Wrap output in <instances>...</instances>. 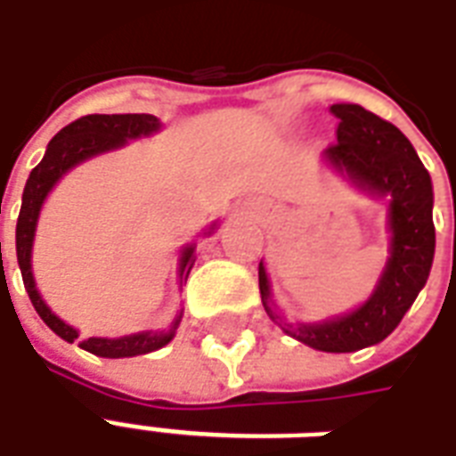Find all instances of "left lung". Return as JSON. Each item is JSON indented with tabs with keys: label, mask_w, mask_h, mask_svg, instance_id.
<instances>
[{
	"label": "left lung",
	"mask_w": 456,
	"mask_h": 456,
	"mask_svg": "<svg viewBox=\"0 0 456 456\" xmlns=\"http://www.w3.org/2000/svg\"><path fill=\"white\" fill-rule=\"evenodd\" d=\"M330 112L339 124L337 141L322 151V159L354 188L376 198H391V256L376 290L362 307L322 322H283L271 300L264 264H258V290L268 317L286 335L320 352L344 354L383 342L411 310L430 276L435 224L430 173L403 131L359 104H332Z\"/></svg>",
	"instance_id": "1"
}]
</instances>
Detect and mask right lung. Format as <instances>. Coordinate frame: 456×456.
Instances as JSON below:
<instances>
[{"label":"right lung","instance_id":"right-lung-1","mask_svg":"<svg viewBox=\"0 0 456 456\" xmlns=\"http://www.w3.org/2000/svg\"><path fill=\"white\" fill-rule=\"evenodd\" d=\"M159 129L160 121L153 114H87V117H80V119H75L73 124H68L55 134L51 143H48V149H45L44 160L31 170V175L26 180L21 212H19V222H16V258H19L26 293L31 297L36 313L65 342L73 344L80 335H77L75 327L65 325L61 317L51 313V307L45 305L41 293L36 290L34 273H31V248H34L36 222H38V215H41V208H44V200L48 198V192L53 190L55 183L63 178L68 170L75 168L77 163L93 159V156H100V153H107V151L119 149L126 141L149 136V134ZM192 264H195V247L190 244V247L183 248V256H180V283L188 281ZM180 317H183V313L170 322L168 330L139 332V335L117 337V339L90 337V339H83L80 346L85 352L94 354V356H104V359H121V356H139V354L156 352L175 337Z\"/></svg>","mask_w":456,"mask_h":456}]
</instances>
